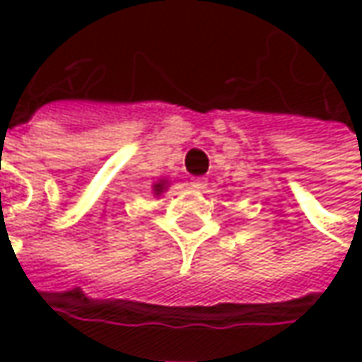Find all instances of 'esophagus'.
I'll list each match as a JSON object with an SVG mask.
<instances>
[{
  "label": "esophagus",
  "instance_id": "1",
  "mask_svg": "<svg viewBox=\"0 0 362 362\" xmlns=\"http://www.w3.org/2000/svg\"><path fill=\"white\" fill-rule=\"evenodd\" d=\"M191 187L197 189V191H203V189H207V179H203V177L191 179Z\"/></svg>",
  "mask_w": 362,
  "mask_h": 362
}]
</instances>
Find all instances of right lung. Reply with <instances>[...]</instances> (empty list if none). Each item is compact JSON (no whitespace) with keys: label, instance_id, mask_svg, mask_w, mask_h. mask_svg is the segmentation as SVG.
<instances>
[{"label":"right lung","instance_id":"right-lung-1","mask_svg":"<svg viewBox=\"0 0 362 362\" xmlns=\"http://www.w3.org/2000/svg\"><path fill=\"white\" fill-rule=\"evenodd\" d=\"M167 187H169V181H165V179H160V181H157V183H153V195H155V197H159L160 193H165V191H167Z\"/></svg>","mask_w":362,"mask_h":362}]
</instances>
